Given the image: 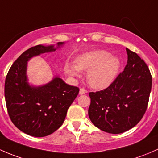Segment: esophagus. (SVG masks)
<instances>
[{
  "instance_id": "34e87169",
  "label": "esophagus",
  "mask_w": 158,
  "mask_h": 158,
  "mask_svg": "<svg viewBox=\"0 0 158 158\" xmlns=\"http://www.w3.org/2000/svg\"><path fill=\"white\" fill-rule=\"evenodd\" d=\"M87 93V90H85L84 88H81L80 89V92H79V94H81V95H83V94H85Z\"/></svg>"
}]
</instances>
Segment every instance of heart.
Masks as SVG:
<instances>
[{
  "label": "heart",
  "mask_w": 158,
  "mask_h": 158,
  "mask_svg": "<svg viewBox=\"0 0 158 158\" xmlns=\"http://www.w3.org/2000/svg\"><path fill=\"white\" fill-rule=\"evenodd\" d=\"M121 61L116 56L105 50H94L79 55L75 65L65 64L64 70L71 77H78L80 71H87L88 84L94 88H105L116 77Z\"/></svg>",
  "instance_id": "obj_1"
}]
</instances>
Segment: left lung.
<instances>
[{
	"mask_svg": "<svg viewBox=\"0 0 158 158\" xmlns=\"http://www.w3.org/2000/svg\"><path fill=\"white\" fill-rule=\"evenodd\" d=\"M127 64L103 90L90 92L88 115L102 131L119 134L135 126L147 110L152 77L144 60L126 48Z\"/></svg>",
	"mask_w": 158,
	"mask_h": 158,
	"instance_id": "1",
	"label": "left lung"
}]
</instances>
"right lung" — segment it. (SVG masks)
I'll list each match as a JSON object with an SVG mask.
<instances>
[{"label": "right lung", "instance_id": "1", "mask_svg": "<svg viewBox=\"0 0 158 158\" xmlns=\"http://www.w3.org/2000/svg\"><path fill=\"white\" fill-rule=\"evenodd\" d=\"M62 44L58 43V46ZM55 49L53 45L31 47L14 61L6 77L4 96L10 118L18 129L34 137L47 136L61 127L80 90L59 77L38 87L27 83V61Z\"/></svg>", "mask_w": 158, "mask_h": 158}]
</instances>
